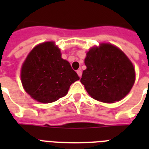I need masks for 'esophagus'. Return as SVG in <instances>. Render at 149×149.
<instances>
[{"mask_svg":"<svg viewBox=\"0 0 149 149\" xmlns=\"http://www.w3.org/2000/svg\"><path fill=\"white\" fill-rule=\"evenodd\" d=\"M77 74L79 76V77H81L82 76V70H77Z\"/></svg>","mask_w":149,"mask_h":149,"instance_id":"1","label":"esophagus"}]
</instances>
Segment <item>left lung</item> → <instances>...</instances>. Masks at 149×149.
<instances>
[{
    "instance_id": "8db88e82",
    "label": "left lung",
    "mask_w": 149,
    "mask_h": 149,
    "mask_svg": "<svg viewBox=\"0 0 149 149\" xmlns=\"http://www.w3.org/2000/svg\"><path fill=\"white\" fill-rule=\"evenodd\" d=\"M86 69L80 82L87 93L105 103L119 101L134 85L135 72L132 62L118 48L102 44L90 49L85 58Z\"/></svg>"
}]
</instances>
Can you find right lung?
<instances>
[{
	"label": "right lung",
	"mask_w": 149,
	"mask_h": 149,
	"mask_svg": "<svg viewBox=\"0 0 149 149\" xmlns=\"http://www.w3.org/2000/svg\"><path fill=\"white\" fill-rule=\"evenodd\" d=\"M22 85L33 99L52 103L67 93L70 85L79 77L52 42L35 47L22 68Z\"/></svg>",
	"instance_id": "add662e5"
}]
</instances>
